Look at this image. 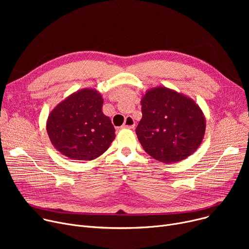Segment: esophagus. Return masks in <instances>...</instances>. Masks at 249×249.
Segmentation results:
<instances>
[{
    "label": "esophagus",
    "mask_w": 249,
    "mask_h": 249,
    "mask_svg": "<svg viewBox=\"0 0 249 249\" xmlns=\"http://www.w3.org/2000/svg\"><path fill=\"white\" fill-rule=\"evenodd\" d=\"M135 126V122L133 120L132 117H126L125 118V121H124V124H123V128H126V129H133Z\"/></svg>",
    "instance_id": "1"
}]
</instances>
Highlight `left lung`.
<instances>
[{"label": "left lung", "instance_id": "8db88e82", "mask_svg": "<svg viewBox=\"0 0 249 249\" xmlns=\"http://www.w3.org/2000/svg\"><path fill=\"white\" fill-rule=\"evenodd\" d=\"M140 103L142 118L136 134L151 158L173 163L186 160L199 148L206 118L193 99L160 86L147 89Z\"/></svg>", "mask_w": 249, "mask_h": 249}]
</instances>
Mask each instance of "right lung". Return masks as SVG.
Here are the masks:
<instances>
[{"label": "right lung", "instance_id": "1", "mask_svg": "<svg viewBox=\"0 0 249 249\" xmlns=\"http://www.w3.org/2000/svg\"><path fill=\"white\" fill-rule=\"evenodd\" d=\"M103 97L91 88L78 89L51 110L46 121L50 142L73 160H91L115 139L111 119L103 113Z\"/></svg>", "mask_w": 249, "mask_h": 249}]
</instances>
